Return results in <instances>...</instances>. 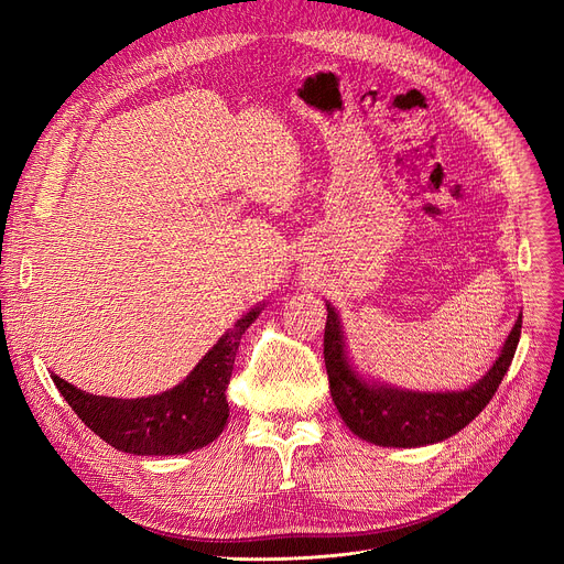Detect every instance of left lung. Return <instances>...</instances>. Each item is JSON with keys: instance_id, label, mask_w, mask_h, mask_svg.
Listing matches in <instances>:
<instances>
[{"instance_id": "1", "label": "left lung", "mask_w": 564, "mask_h": 564, "mask_svg": "<svg viewBox=\"0 0 564 564\" xmlns=\"http://www.w3.org/2000/svg\"><path fill=\"white\" fill-rule=\"evenodd\" d=\"M324 327V366L329 375V391L345 425L377 446L413 448L427 446L457 434L489 404L498 383L506 377L521 336V315L500 349L494 368L468 391L462 393H411L398 389L370 387L347 366L340 322L327 306Z\"/></svg>"}]
</instances>
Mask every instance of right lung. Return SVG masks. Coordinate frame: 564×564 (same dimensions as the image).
I'll return each instance as SVG.
<instances>
[{
    "mask_svg": "<svg viewBox=\"0 0 564 564\" xmlns=\"http://www.w3.org/2000/svg\"><path fill=\"white\" fill-rule=\"evenodd\" d=\"M249 311L175 389L141 400H113L77 391L52 372L58 393L77 419L116 451L132 455H181L213 443L226 425V389L242 334L258 317Z\"/></svg>",
    "mask_w": 564,
    "mask_h": 564,
    "instance_id": "obj_1",
    "label": "right lung"
}]
</instances>
